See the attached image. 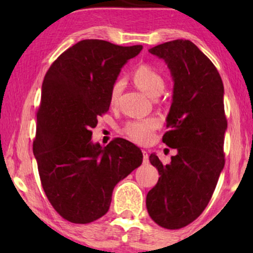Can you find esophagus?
<instances>
[{
  "label": "esophagus",
  "instance_id": "34e87169",
  "mask_svg": "<svg viewBox=\"0 0 253 253\" xmlns=\"http://www.w3.org/2000/svg\"><path fill=\"white\" fill-rule=\"evenodd\" d=\"M141 152H143V164H144V165H148V162H150V159H148L147 151L143 150Z\"/></svg>",
  "mask_w": 253,
  "mask_h": 253
}]
</instances>
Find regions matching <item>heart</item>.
<instances>
[{
    "label": "heart",
    "mask_w": 253,
    "mask_h": 253,
    "mask_svg": "<svg viewBox=\"0 0 253 253\" xmlns=\"http://www.w3.org/2000/svg\"><path fill=\"white\" fill-rule=\"evenodd\" d=\"M133 82L147 95L154 98L159 95L165 88V79L151 65L143 64L138 67L133 72ZM124 83L122 79H117L110 87L109 103L116 105L122 93ZM160 126V120L158 117H143V119L131 120L124 126V133L130 140L134 143L144 145L153 139L154 132Z\"/></svg>",
    "instance_id": "1"
}]
</instances>
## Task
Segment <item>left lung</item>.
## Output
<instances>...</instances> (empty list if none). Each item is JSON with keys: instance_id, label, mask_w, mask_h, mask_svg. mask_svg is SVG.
<instances>
[{"instance_id": "left-lung-1", "label": "left lung", "mask_w": 253, "mask_h": 253, "mask_svg": "<svg viewBox=\"0 0 253 253\" xmlns=\"http://www.w3.org/2000/svg\"><path fill=\"white\" fill-rule=\"evenodd\" d=\"M150 53L164 58L174 79L162 141L177 154L168 165L151 154L160 177L147 193L146 207L159 226L179 229L209 205L226 161L223 83L212 61L190 40L168 41Z\"/></svg>"}]
</instances>
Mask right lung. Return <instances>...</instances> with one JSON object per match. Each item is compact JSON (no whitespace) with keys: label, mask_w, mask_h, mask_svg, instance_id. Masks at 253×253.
Here are the masks:
<instances>
[{"label":"right lung","mask_w":253,"mask_h":253,"mask_svg":"<svg viewBox=\"0 0 253 253\" xmlns=\"http://www.w3.org/2000/svg\"><path fill=\"white\" fill-rule=\"evenodd\" d=\"M141 49L82 40L44 75L33 153L48 200L69 222L85 224L105 215L115 185L143 162L139 148L123 138L105 147L91 141L121 68Z\"/></svg>","instance_id":"obj_1"}]
</instances>
